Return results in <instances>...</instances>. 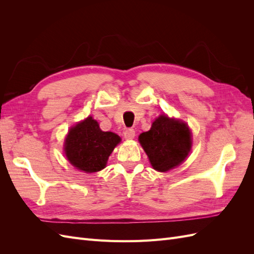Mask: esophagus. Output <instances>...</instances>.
Returning a JSON list of instances; mask_svg holds the SVG:
<instances>
[{"mask_svg":"<svg viewBox=\"0 0 254 254\" xmlns=\"http://www.w3.org/2000/svg\"><path fill=\"white\" fill-rule=\"evenodd\" d=\"M124 135H125L126 139H128V140H131V139H133L134 135H135L134 129H132V128H128V129H126L125 131H124Z\"/></svg>","mask_w":254,"mask_h":254,"instance_id":"34e87169","label":"esophagus"}]
</instances>
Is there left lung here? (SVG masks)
<instances>
[{
    "label": "left lung",
    "mask_w": 254,
    "mask_h": 254,
    "mask_svg": "<svg viewBox=\"0 0 254 254\" xmlns=\"http://www.w3.org/2000/svg\"><path fill=\"white\" fill-rule=\"evenodd\" d=\"M190 131L186 123L163 114L143 132L139 141L147 153L151 166L158 172H167L181 164L191 146Z\"/></svg>",
    "instance_id": "left-lung-1"
}]
</instances>
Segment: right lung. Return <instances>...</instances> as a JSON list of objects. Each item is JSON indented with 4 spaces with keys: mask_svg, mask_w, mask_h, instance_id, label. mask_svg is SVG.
<instances>
[{
    "mask_svg": "<svg viewBox=\"0 0 254 254\" xmlns=\"http://www.w3.org/2000/svg\"><path fill=\"white\" fill-rule=\"evenodd\" d=\"M121 137L111 131H102L98 123L89 117L71 128L64 151L67 160L79 171L95 173L102 171Z\"/></svg>",
    "mask_w": 254,
    "mask_h": 254,
    "instance_id": "obj_1",
    "label": "right lung"
}]
</instances>
